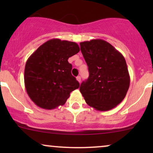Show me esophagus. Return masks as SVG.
I'll return each instance as SVG.
<instances>
[{"label": "esophagus", "mask_w": 153, "mask_h": 153, "mask_svg": "<svg viewBox=\"0 0 153 153\" xmlns=\"http://www.w3.org/2000/svg\"><path fill=\"white\" fill-rule=\"evenodd\" d=\"M81 76H76V80L78 81L79 83L81 82Z\"/></svg>", "instance_id": "esophagus-1"}]
</instances>
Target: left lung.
Returning a JSON list of instances; mask_svg holds the SVG:
<instances>
[{
    "mask_svg": "<svg viewBox=\"0 0 153 153\" xmlns=\"http://www.w3.org/2000/svg\"><path fill=\"white\" fill-rule=\"evenodd\" d=\"M80 46L89 71L88 79L81 84V93L95 109H112L124 100L130 83L124 56L101 39L83 42Z\"/></svg>",
    "mask_w": 153,
    "mask_h": 153,
    "instance_id": "left-lung-1",
    "label": "left lung"
}]
</instances>
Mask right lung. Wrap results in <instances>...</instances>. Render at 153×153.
I'll return each mask as SVG.
<instances>
[{"label": "right lung", "instance_id": "right-lung-1", "mask_svg": "<svg viewBox=\"0 0 153 153\" xmlns=\"http://www.w3.org/2000/svg\"><path fill=\"white\" fill-rule=\"evenodd\" d=\"M80 51L74 42L51 39L42 44L27 60L24 83L31 100L45 109L63 105L79 87L71 74L68 58Z\"/></svg>", "mask_w": 153, "mask_h": 153}]
</instances>
